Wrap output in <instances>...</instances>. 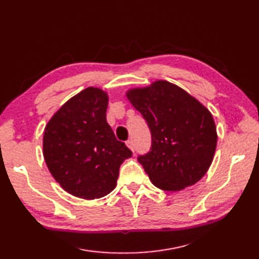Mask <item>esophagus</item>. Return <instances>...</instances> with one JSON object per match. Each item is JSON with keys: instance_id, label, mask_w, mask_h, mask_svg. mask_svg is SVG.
I'll return each instance as SVG.
<instances>
[{"instance_id": "34e87169", "label": "esophagus", "mask_w": 259, "mask_h": 259, "mask_svg": "<svg viewBox=\"0 0 259 259\" xmlns=\"http://www.w3.org/2000/svg\"><path fill=\"white\" fill-rule=\"evenodd\" d=\"M125 144H127V147H128L132 152L135 151V144H134V141H132V140H128L127 142H125Z\"/></svg>"}]
</instances>
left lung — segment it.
Returning <instances> with one entry per match:
<instances>
[{
  "label": "left lung",
  "mask_w": 259,
  "mask_h": 259,
  "mask_svg": "<svg viewBox=\"0 0 259 259\" xmlns=\"http://www.w3.org/2000/svg\"><path fill=\"white\" fill-rule=\"evenodd\" d=\"M151 131L152 144L138 161L152 184L178 191L207 173L217 148V128L211 112L177 85L156 81L127 93Z\"/></svg>",
  "instance_id": "obj_1"
}]
</instances>
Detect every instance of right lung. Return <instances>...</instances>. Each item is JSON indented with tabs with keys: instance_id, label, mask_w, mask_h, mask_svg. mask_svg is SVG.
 Listing matches in <instances>:
<instances>
[{
	"instance_id": "add662e5",
	"label": "right lung",
	"mask_w": 259,
	"mask_h": 259,
	"mask_svg": "<svg viewBox=\"0 0 259 259\" xmlns=\"http://www.w3.org/2000/svg\"><path fill=\"white\" fill-rule=\"evenodd\" d=\"M107 105L104 91L88 88L45 128L44 157L51 175L69 194L88 200L115 189L120 165L132 155L106 120Z\"/></svg>"
}]
</instances>
